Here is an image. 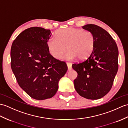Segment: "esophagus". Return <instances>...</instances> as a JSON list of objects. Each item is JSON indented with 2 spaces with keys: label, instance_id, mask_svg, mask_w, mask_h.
Instances as JSON below:
<instances>
[{
  "label": "esophagus",
  "instance_id": "obj_1",
  "mask_svg": "<svg viewBox=\"0 0 128 128\" xmlns=\"http://www.w3.org/2000/svg\"><path fill=\"white\" fill-rule=\"evenodd\" d=\"M66 64L68 68V70H71L72 69V64L70 62H66Z\"/></svg>",
  "mask_w": 128,
  "mask_h": 128
}]
</instances>
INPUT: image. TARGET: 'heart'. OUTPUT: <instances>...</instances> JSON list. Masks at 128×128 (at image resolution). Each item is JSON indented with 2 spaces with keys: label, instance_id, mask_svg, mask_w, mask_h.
I'll list each match as a JSON object with an SVG mask.
<instances>
[{
  "label": "heart",
  "instance_id": "obj_1",
  "mask_svg": "<svg viewBox=\"0 0 128 128\" xmlns=\"http://www.w3.org/2000/svg\"><path fill=\"white\" fill-rule=\"evenodd\" d=\"M96 46V38L90 31H84L75 28L58 30L56 37L50 36L47 41L49 52L53 57L60 59L67 50L68 59L78 57L83 60L90 57Z\"/></svg>",
  "mask_w": 128,
  "mask_h": 128
}]
</instances>
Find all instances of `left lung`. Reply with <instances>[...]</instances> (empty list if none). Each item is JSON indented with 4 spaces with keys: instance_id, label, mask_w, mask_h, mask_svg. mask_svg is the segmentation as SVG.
<instances>
[{
    "instance_id": "obj_1",
    "label": "left lung",
    "mask_w": 128,
    "mask_h": 128,
    "mask_svg": "<svg viewBox=\"0 0 128 128\" xmlns=\"http://www.w3.org/2000/svg\"><path fill=\"white\" fill-rule=\"evenodd\" d=\"M82 28L94 34L96 46L88 59L72 65L78 72L74 86L80 96L99 99L108 93L114 84L118 69V47L110 34L100 26L90 24Z\"/></svg>"
}]
</instances>
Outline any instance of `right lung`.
Instances as JSON below:
<instances>
[{
	"label": "right lung",
	"instance_id": "add662e5",
	"mask_svg": "<svg viewBox=\"0 0 128 128\" xmlns=\"http://www.w3.org/2000/svg\"><path fill=\"white\" fill-rule=\"evenodd\" d=\"M50 36V29L31 27L20 32L11 46V69L20 87L34 99L54 96L59 80L68 70L65 62L49 52Z\"/></svg>",
	"mask_w": 128,
	"mask_h": 128
}]
</instances>
